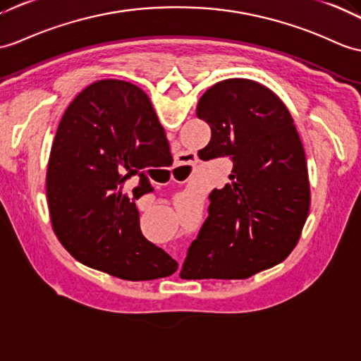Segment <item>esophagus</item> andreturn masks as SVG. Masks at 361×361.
Returning a JSON list of instances; mask_svg holds the SVG:
<instances>
[{
    "label": "esophagus",
    "mask_w": 361,
    "mask_h": 361,
    "mask_svg": "<svg viewBox=\"0 0 361 361\" xmlns=\"http://www.w3.org/2000/svg\"><path fill=\"white\" fill-rule=\"evenodd\" d=\"M190 161L192 160H188V157L181 155L178 160H177V164H175V167L172 169L173 175H172V180L175 183H186L188 181V177H184V173H186L188 169H190Z\"/></svg>",
    "instance_id": "34e87169"
}]
</instances>
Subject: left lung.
<instances>
[{
  "instance_id": "obj_1",
  "label": "left lung",
  "mask_w": 361,
  "mask_h": 361,
  "mask_svg": "<svg viewBox=\"0 0 361 361\" xmlns=\"http://www.w3.org/2000/svg\"><path fill=\"white\" fill-rule=\"evenodd\" d=\"M197 116L212 133L200 152L229 158L232 171L231 183L209 195V215L180 276L249 279L298 243L311 201L305 149L288 107L252 80L216 82L200 98Z\"/></svg>"
}]
</instances>
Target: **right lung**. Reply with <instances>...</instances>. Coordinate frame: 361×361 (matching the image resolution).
Here are the masks:
<instances>
[{"label": "right lung", "instance_id": "obj_1", "mask_svg": "<svg viewBox=\"0 0 361 361\" xmlns=\"http://www.w3.org/2000/svg\"><path fill=\"white\" fill-rule=\"evenodd\" d=\"M172 155L149 97L121 80L87 86L66 109L50 150L46 192L52 228L82 264L123 280H155L178 263L140 229L135 200L152 192L149 167ZM139 178L129 199L122 184Z\"/></svg>", "mask_w": 361, "mask_h": 361}]
</instances>
